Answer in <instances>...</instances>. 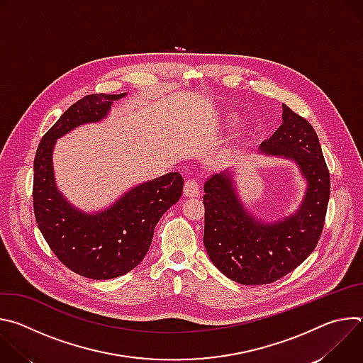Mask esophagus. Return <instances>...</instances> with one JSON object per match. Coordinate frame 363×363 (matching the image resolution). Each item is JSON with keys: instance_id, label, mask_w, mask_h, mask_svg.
I'll return each mask as SVG.
<instances>
[{"instance_id": "1", "label": "esophagus", "mask_w": 363, "mask_h": 363, "mask_svg": "<svg viewBox=\"0 0 363 363\" xmlns=\"http://www.w3.org/2000/svg\"><path fill=\"white\" fill-rule=\"evenodd\" d=\"M184 195L189 198H195L199 195V185L194 179H188L184 185Z\"/></svg>"}]
</instances>
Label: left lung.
I'll return each instance as SVG.
<instances>
[{"mask_svg":"<svg viewBox=\"0 0 363 363\" xmlns=\"http://www.w3.org/2000/svg\"><path fill=\"white\" fill-rule=\"evenodd\" d=\"M281 119L258 153L297 165L306 189L294 213L273 221L252 216L238 194L235 168L203 185L205 250L225 277L244 286L270 284L293 272L315 250L325 225L330 177L319 138L284 103Z\"/></svg>","mask_w":363,"mask_h":363,"instance_id":"left-lung-1","label":"left lung"}]
</instances>
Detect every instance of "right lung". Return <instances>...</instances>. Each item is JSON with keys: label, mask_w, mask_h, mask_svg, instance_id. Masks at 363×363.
I'll return each instance as SVG.
<instances>
[{"label": "right lung", "mask_w": 363, "mask_h": 363, "mask_svg": "<svg viewBox=\"0 0 363 363\" xmlns=\"http://www.w3.org/2000/svg\"><path fill=\"white\" fill-rule=\"evenodd\" d=\"M121 94H90L70 106L41 139L34 158L33 205L38 230L59 260L93 280L129 273L146 255L155 225L182 195L184 179L169 172L138 184L108 208L86 213L57 188L53 150L57 139L73 129L99 123Z\"/></svg>", "instance_id": "obj_1"}]
</instances>
